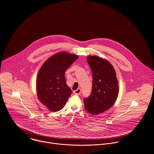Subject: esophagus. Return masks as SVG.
Wrapping results in <instances>:
<instances>
[{"label":"esophagus","instance_id":"esophagus-1","mask_svg":"<svg viewBox=\"0 0 154 154\" xmlns=\"http://www.w3.org/2000/svg\"><path fill=\"white\" fill-rule=\"evenodd\" d=\"M74 93H75V94H78V95L80 94V93H81V89L80 88H77V90L74 91Z\"/></svg>","mask_w":154,"mask_h":154}]
</instances>
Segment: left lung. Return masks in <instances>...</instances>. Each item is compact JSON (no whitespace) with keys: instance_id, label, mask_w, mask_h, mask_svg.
Returning <instances> with one entry per match:
<instances>
[{"instance_id":"8db88e82","label":"left lung","mask_w":154,"mask_h":154,"mask_svg":"<svg viewBox=\"0 0 154 154\" xmlns=\"http://www.w3.org/2000/svg\"><path fill=\"white\" fill-rule=\"evenodd\" d=\"M87 63L93 75L90 95L84 99L85 109L91 115H98L110 109L115 103L119 93L115 70L107 60L97 56H89Z\"/></svg>"}]
</instances>
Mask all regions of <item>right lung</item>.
I'll return each mask as SVG.
<instances>
[{"label": "right lung", "instance_id": "obj_1", "mask_svg": "<svg viewBox=\"0 0 154 154\" xmlns=\"http://www.w3.org/2000/svg\"><path fill=\"white\" fill-rule=\"evenodd\" d=\"M78 58V55L60 52L48 58L39 71L37 96L40 102L52 112L62 109L72 93L66 84L64 74Z\"/></svg>", "mask_w": 154, "mask_h": 154}]
</instances>
